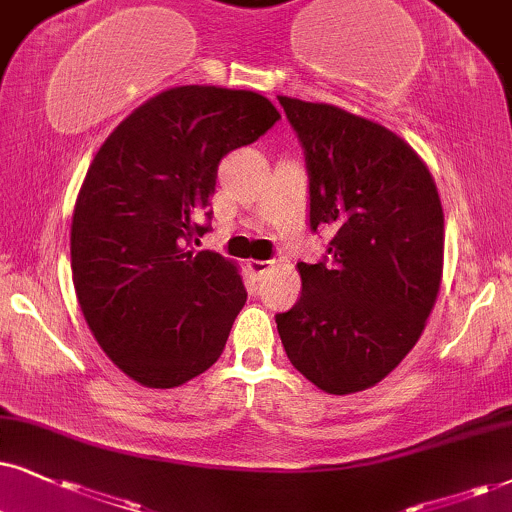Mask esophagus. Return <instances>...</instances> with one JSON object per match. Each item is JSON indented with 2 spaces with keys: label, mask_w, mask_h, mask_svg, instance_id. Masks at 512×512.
Listing matches in <instances>:
<instances>
[{
  "label": "esophagus",
  "mask_w": 512,
  "mask_h": 512,
  "mask_svg": "<svg viewBox=\"0 0 512 512\" xmlns=\"http://www.w3.org/2000/svg\"><path fill=\"white\" fill-rule=\"evenodd\" d=\"M246 270H249V273L254 275L256 280H261V277L270 270V263L268 261H256V258H254V261H246Z\"/></svg>",
  "instance_id": "esophagus-1"
}]
</instances>
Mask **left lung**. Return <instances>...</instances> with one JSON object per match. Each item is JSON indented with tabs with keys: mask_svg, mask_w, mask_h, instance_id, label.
<instances>
[{
	"mask_svg": "<svg viewBox=\"0 0 512 512\" xmlns=\"http://www.w3.org/2000/svg\"><path fill=\"white\" fill-rule=\"evenodd\" d=\"M306 154L325 261L296 263L301 296L275 323L287 358L327 394L375 387L418 344L441 287L444 211L425 161L380 123L277 97Z\"/></svg>",
	"mask_w": 512,
	"mask_h": 512,
	"instance_id": "1",
	"label": "left lung"
}]
</instances>
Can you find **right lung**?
<instances>
[{"mask_svg":"<svg viewBox=\"0 0 512 512\" xmlns=\"http://www.w3.org/2000/svg\"><path fill=\"white\" fill-rule=\"evenodd\" d=\"M277 121L256 92L170 87L90 163L71 223L75 294L97 344L144 387H180L223 353L246 289L235 263L189 242L208 230L223 156Z\"/></svg>","mask_w":512,"mask_h":512,"instance_id":"obj_1","label":"right lung"}]
</instances>
